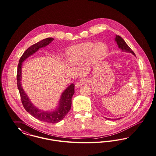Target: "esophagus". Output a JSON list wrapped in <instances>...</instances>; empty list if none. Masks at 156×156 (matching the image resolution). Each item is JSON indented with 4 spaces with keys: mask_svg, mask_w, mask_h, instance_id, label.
I'll return each mask as SVG.
<instances>
[{
    "mask_svg": "<svg viewBox=\"0 0 156 156\" xmlns=\"http://www.w3.org/2000/svg\"><path fill=\"white\" fill-rule=\"evenodd\" d=\"M88 83V81L86 80V79H81L80 80H79L76 84V87L77 88H79L80 87H81L83 85H85V84H87Z\"/></svg>",
    "mask_w": 156,
    "mask_h": 156,
    "instance_id": "1",
    "label": "esophagus"
}]
</instances>
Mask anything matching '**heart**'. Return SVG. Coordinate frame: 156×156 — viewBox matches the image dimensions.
Returning <instances> with one entry per match:
<instances>
[{
  "label": "heart",
  "mask_w": 156,
  "mask_h": 156,
  "mask_svg": "<svg viewBox=\"0 0 156 156\" xmlns=\"http://www.w3.org/2000/svg\"><path fill=\"white\" fill-rule=\"evenodd\" d=\"M107 51V46L103 43L94 45L91 42H85L69 48L66 52V58L71 64L81 62L88 57L91 62H97L105 56Z\"/></svg>",
  "instance_id": "obj_1"
}]
</instances>
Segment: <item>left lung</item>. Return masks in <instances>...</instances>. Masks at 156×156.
Listing matches in <instances>:
<instances>
[{
  "instance_id": "8db88e82",
  "label": "left lung",
  "mask_w": 156,
  "mask_h": 156,
  "mask_svg": "<svg viewBox=\"0 0 156 156\" xmlns=\"http://www.w3.org/2000/svg\"><path fill=\"white\" fill-rule=\"evenodd\" d=\"M115 41H116V42H117V45L119 46V48L122 50V51L126 52H129V53H131L132 54H133L134 55H136L135 54H134V52L131 50V49L126 44L125 41L120 36H119V35H116ZM120 119L121 118L116 119H107H107H110V120H117V119Z\"/></svg>"
}]
</instances>
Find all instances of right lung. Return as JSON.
I'll return each instance as SVG.
<instances>
[{
    "label": "right lung",
    "mask_w": 156,
    "mask_h": 156,
    "mask_svg": "<svg viewBox=\"0 0 156 156\" xmlns=\"http://www.w3.org/2000/svg\"><path fill=\"white\" fill-rule=\"evenodd\" d=\"M54 39L52 37H48L44 39L37 44L30 46L24 52L19 59L18 71H17V85L20 95L22 105L26 111L35 119L41 121L48 123H57L64 119L66 115L71 109L72 104V97L74 94V84H71L61 96L59 102V105L57 109L53 111H44L39 110L34 106L28 98V95L23 91L22 84V62L30 55H33L40 48L49 45Z\"/></svg>",
    "instance_id": "right-lung-1"
}]
</instances>
